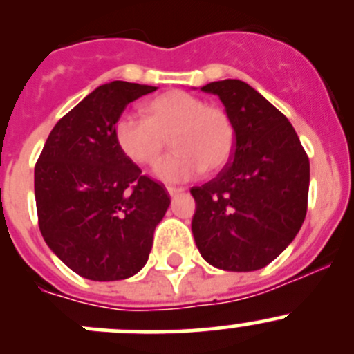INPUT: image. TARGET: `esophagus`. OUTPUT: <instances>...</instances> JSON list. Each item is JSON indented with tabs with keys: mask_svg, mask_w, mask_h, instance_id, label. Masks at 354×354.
<instances>
[{
	"mask_svg": "<svg viewBox=\"0 0 354 354\" xmlns=\"http://www.w3.org/2000/svg\"><path fill=\"white\" fill-rule=\"evenodd\" d=\"M166 190H167V194L171 195V197H174V195H180L181 192H183V188H176V187H167Z\"/></svg>",
	"mask_w": 354,
	"mask_h": 354,
	"instance_id": "34e87169",
	"label": "esophagus"
}]
</instances>
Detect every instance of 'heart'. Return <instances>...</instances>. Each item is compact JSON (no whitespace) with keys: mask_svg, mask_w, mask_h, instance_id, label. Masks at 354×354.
<instances>
[{"mask_svg":"<svg viewBox=\"0 0 354 354\" xmlns=\"http://www.w3.org/2000/svg\"><path fill=\"white\" fill-rule=\"evenodd\" d=\"M145 118L121 114L114 123V140L121 154L137 166H154L169 138L173 156L156 167L166 183H181L205 169L216 173L230 162L236 130L230 114L217 106L173 91L152 99Z\"/></svg>","mask_w":354,"mask_h":354,"instance_id":"b5f03b06","label":"heart"}]
</instances>
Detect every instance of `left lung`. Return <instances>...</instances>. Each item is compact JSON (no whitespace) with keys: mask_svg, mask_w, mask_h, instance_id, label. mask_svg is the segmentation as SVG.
<instances>
[{"mask_svg":"<svg viewBox=\"0 0 354 354\" xmlns=\"http://www.w3.org/2000/svg\"><path fill=\"white\" fill-rule=\"evenodd\" d=\"M221 99L236 130L230 162L194 187L192 233L210 266L252 272L291 245L306 216L310 160L288 118L234 78L200 87Z\"/></svg>","mask_w":354,"mask_h":354,"instance_id":"left-lung-1","label":"left lung"}]
</instances>
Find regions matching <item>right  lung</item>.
<instances>
[{"label": "right lung", "instance_id": "right-lung-1", "mask_svg": "<svg viewBox=\"0 0 354 354\" xmlns=\"http://www.w3.org/2000/svg\"><path fill=\"white\" fill-rule=\"evenodd\" d=\"M157 87L114 80L92 91L56 123L35 164L39 230L78 276L121 281L147 263L154 230L171 198L114 140V123Z\"/></svg>", "mask_w": 354, "mask_h": 354}]
</instances>
